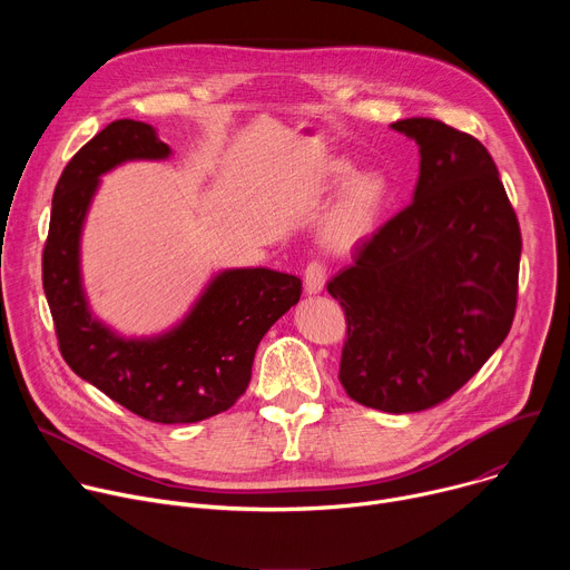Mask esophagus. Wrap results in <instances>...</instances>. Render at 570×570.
<instances>
[{
    "mask_svg": "<svg viewBox=\"0 0 570 570\" xmlns=\"http://www.w3.org/2000/svg\"><path fill=\"white\" fill-rule=\"evenodd\" d=\"M324 282H327V273H324V266L317 264V262H311L304 271V291H306V295L322 293Z\"/></svg>",
    "mask_w": 570,
    "mask_h": 570,
    "instance_id": "esophagus-1",
    "label": "esophagus"
}]
</instances>
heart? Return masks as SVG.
<instances>
[{
  "mask_svg": "<svg viewBox=\"0 0 570 570\" xmlns=\"http://www.w3.org/2000/svg\"><path fill=\"white\" fill-rule=\"evenodd\" d=\"M354 176V165L345 157H330L324 161L317 187L320 189H338ZM392 183L383 171H365L358 174L343 196L334 203V207L324 214L317 227V238L322 248L330 253L343 255L354 250L356 246L376 229L379 218L390 200Z\"/></svg>",
  "mask_w": 570,
  "mask_h": 570,
  "instance_id": "b5f03b06",
  "label": "heart"
}]
</instances>
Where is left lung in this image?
Returning <instances> with one entry per match:
<instances>
[{"label": "left lung", "instance_id": "1", "mask_svg": "<svg viewBox=\"0 0 570 570\" xmlns=\"http://www.w3.org/2000/svg\"><path fill=\"white\" fill-rule=\"evenodd\" d=\"M390 128L420 148L413 205L379 227L327 291L347 315L345 392L403 415L451 396L510 334L521 229L478 139L429 117Z\"/></svg>", "mask_w": 570, "mask_h": 570}]
</instances>
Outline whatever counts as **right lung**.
I'll return each instance as SVG.
<instances>
[{
	"label": "right lung",
	"instance_id": "1",
	"mask_svg": "<svg viewBox=\"0 0 570 570\" xmlns=\"http://www.w3.org/2000/svg\"><path fill=\"white\" fill-rule=\"evenodd\" d=\"M171 155L153 126L119 119L71 157L51 200L42 286L62 358L80 379L144 420L194 424L227 411L246 392L262 338L299 302L302 282L264 266L223 268L165 332L124 336L104 322L92 311L80 264L101 176L126 161Z\"/></svg>",
	"mask_w": 570,
	"mask_h": 570
}]
</instances>
